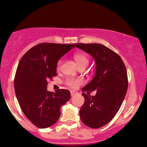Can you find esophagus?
<instances>
[{"instance_id":"34e87169","label":"esophagus","mask_w":147,"mask_h":147,"mask_svg":"<svg viewBox=\"0 0 147 147\" xmlns=\"http://www.w3.org/2000/svg\"><path fill=\"white\" fill-rule=\"evenodd\" d=\"M70 94H71V96H72V97H73V96L76 95V94H78V92L75 91H70Z\"/></svg>"}]
</instances>
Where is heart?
<instances>
[{
  "mask_svg": "<svg viewBox=\"0 0 147 147\" xmlns=\"http://www.w3.org/2000/svg\"><path fill=\"white\" fill-rule=\"evenodd\" d=\"M74 59H75V62H76L77 65H78V67H80L82 65H88L89 63V59L88 57H87L85 54L82 53H75V55H74ZM62 65V60H60L57 63V69H59L60 68V66ZM81 82V81L80 80L77 79H73V78H69V79H67L66 81V84H67L68 86L71 87H75V86L78 85V84Z\"/></svg>",
  "mask_w": 147,
  "mask_h": 147,
  "instance_id": "obj_1",
  "label": "heart"
}]
</instances>
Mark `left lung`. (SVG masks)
<instances>
[{"label":"left lung","mask_w":147,"mask_h":147,"mask_svg":"<svg viewBox=\"0 0 147 147\" xmlns=\"http://www.w3.org/2000/svg\"><path fill=\"white\" fill-rule=\"evenodd\" d=\"M75 46L90 55L96 65L94 78L82 90L97 93L92 97L82 94L84 103L80 110V119L87 127L100 128L115 117L124 101L128 87L126 67L117 53L102 44Z\"/></svg>","instance_id":"left-lung-1"}]
</instances>
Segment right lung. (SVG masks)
<instances>
[{
	"label": "right lung",
	"instance_id": "add662e5",
	"mask_svg": "<svg viewBox=\"0 0 147 147\" xmlns=\"http://www.w3.org/2000/svg\"><path fill=\"white\" fill-rule=\"evenodd\" d=\"M75 44L40 43L22 57L14 80L16 97L23 113L34 125L45 129L57 122L60 107L70 99L67 90L47 91V80L57 75L59 60Z\"/></svg>",
	"mask_w": 147,
	"mask_h": 147
}]
</instances>
